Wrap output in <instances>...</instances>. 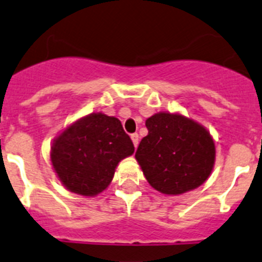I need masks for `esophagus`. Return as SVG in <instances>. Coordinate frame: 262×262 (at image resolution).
<instances>
[{
	"label": "esophagus",
	"instance_id": "esophagus-1",
	"mask_svg": "<svg viewBox=\"0 0 262 262\" xmlns=\"http://www.w3.org/2000/svg\"><path fill=\"white\" fill-rule=\"evenodd\" d=\"M131 140H133L135 148H138V145H139V135H138V134H133V135H131Z\"/></svg>",
	"mask_w": 262,
	"mask_h": 262
}]
</instances>
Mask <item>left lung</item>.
Returning a JSON list of instances; mask_svg holds the SVG:
<instances>
[{
    "instance_id": "8db88e82",
    "label": "left lung",
    "mask_w": 262,
    "mask_h": 262,
    "mask_svg": "<svg viewBox=\"0 0 262 262\" xmlns=\"http://www.w3.org/2000/svg\"><path fill=\"white\" fill-rule=\"evenodd\" d=\"M135 158L151 188L179 195L206 183L215 166V141L203 124L180 113L159 112L145 121Z\"/></svg>"
}]
</instances>
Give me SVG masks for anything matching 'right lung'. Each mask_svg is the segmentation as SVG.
I'll use <instances>...</instances> for the list:
<instances>
[{"label":"right lung","instance_id":"obj_1","mask_svg":"<svg viewBox=\"0 0 262 262\" xmlns=\"http://www.w3.org/2000/svg\"><path fill=\"white\" fill-rule=\"evenodd\" d=\"M134 151L121 121L99 112L67 126L52 141L50 159L66 189L95 196L112 183L119 162Z\"/></svg>","mask_w":262,"mask_h":262}]
</instances>
